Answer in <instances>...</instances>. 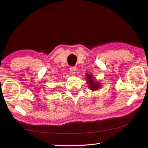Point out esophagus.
I'll use <instances>...</instances> for the list:
<instances>
[{"label":"esophagus","mask_w":148,"mask_h":148,"mask_svg":"<svg viewBox=\"0 0 148 148\" xmlns=\"http://www.w3.org/2000/svg\"><path fill=\"white\" fill-rule=\"evenodd\" d=\"M76 71H77V68L76 67H71L70 68H69V72H70V74L71 75H75V73H76Z\"/></svg>","instance_id":"34e87169"}]
</instances>
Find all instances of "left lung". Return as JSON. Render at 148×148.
I'll return each mask as SVG.
<instances>
[{
    "label": "left lung",
    "mask_w": 148,
    "mask_h": 148,
    "mask_svg": "<svg viewBox=\"0 0 148 148\" xmlns=\"http://www.w3.org/2000/svg\"><path fill=\"white\" fill-rule=\"evenodd\" d=\"M86 80L88 82L89 88L91 89L92 91H96L98 90L101 87V85L99 82L97 81V80L95 79L93 75L91 74H86Z\"/></svg>",
    "instance_id": "1"
}]
</instances>
